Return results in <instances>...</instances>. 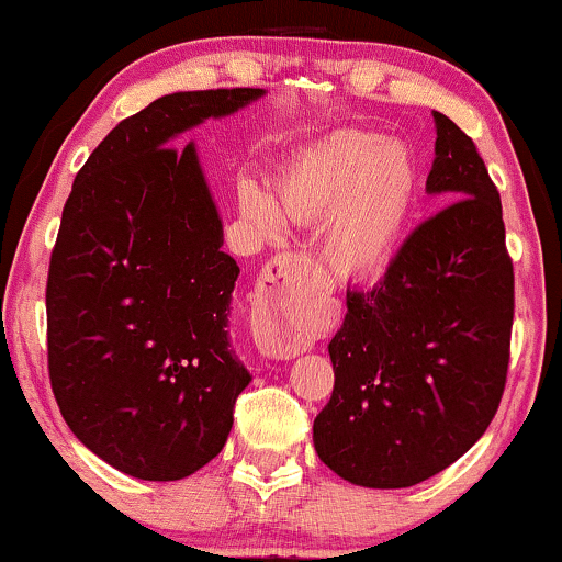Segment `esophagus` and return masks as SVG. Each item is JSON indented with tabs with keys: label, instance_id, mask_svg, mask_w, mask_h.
Here are the masks:
<instances>
[{
	"label": "esophagus",
	"instance_id": "esophagus-1",
	"mask_svg": "<svg viewBox=\"0 0 562 562\" xmlns=\"http://www.w3.org/2000/svg\"><path fill=\"white\" fill-rule=\"evenodd\" d=\"M310 270V260L300 252H281L262 268L260 292L252 310V334L260 355L273 360H292L305 349V336L296 328L292 286Z\"/></svg>",
	"mask_w": 562,
	"mask_h": 562
}]
</instances>
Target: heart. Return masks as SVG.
Listing matches in <instances>:
<instances>
[{"mask_svg": "<svg viewBox=\"0 0 562 562\" xmlns=\"http://www.w3.org/2000/svg\"><path fill=\"white\" fill-rule=\"evenodd\" d=\"M418 173L402 144L341 128L307 144L276 178V202L239 183V210L266 236L283 217L321 226V257L339 276H371L397 252L411 221Z\"/></svg>", "mask_w": 562, "mask_h": 562, "instance_id": "b5f03b06", "label": "heart"}]
</instances>
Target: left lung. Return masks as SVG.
<instances>
[{
	"mask_svg": "<svg viewBox=\"0 0 562 562\" xmlns=\"http://www.w3.org/2000/svg\"><path fill=\"white\" fill-rule=\"evenodd\" d=\"M437 121L426 217L371 289H347L328 345L334 392L313 424L336 476L402 490L463 458L497 413L510 362L516 276L499 191L473 138Z\"/></svg>",
	"mask_w": 562,
	"mask_h": 562,
	"instance_id": "1",
	"label": "left lung"
}]
</instances>
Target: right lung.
<instances>
[{"label": "right lung", "mask_w": 562, "mask_h": 562, "mask_svg": "<svg viewBox=\"0 0 562 562\" xmlns=\"http://www.w3.org/2000/svg\"><path fill=\"white\" fill-rule=\"evenodd\" d=\"M262 89L178 91L102 138L63 207L46 276V360L70 431L104 463L178 481L226 445L249 384L228 341L239 266L194 144L176 136Z\"/></svg>", "instance_id": "right-lung-1"}]
</instances>
